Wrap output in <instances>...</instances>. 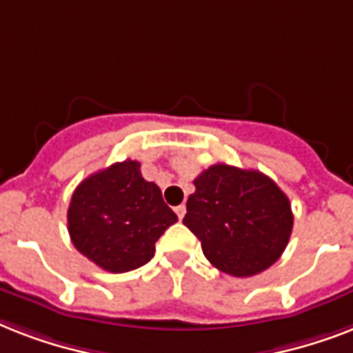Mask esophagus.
I'll return each mask as SVG.
<instances>
[{"mask_svg":"<svg viewBox=\"0 0 353 353\" xmlns=\"http://www.w3.org/2000/svg\"><path fill=\"white\" fill-rule=\"evenodd\" d=\"M176 214L179 220H183V218H185V214H187V207H185V205H179V207H176Z\"/></svg>","mask_w":353,"mask_h":353,"instance_id":"1","label":"esophagus"}]
</instances>
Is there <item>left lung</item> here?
<instances>
[{"mask_svg": "<svg viewBox=\"0 0 353 353\" xmlns=\"http://www.w3.org/2000/svg\"><path fill=\"white\" fill-rule=\"evenodd\" d=\"M194 185L183 223L216 269L241 279L262 273L282 256L293 212L273 179L220 163L201 172Z\"/></svg>", "mask_w": 353, "mask_h": 353, "instance_id": "8db88e82", "label": "left lung"}]
</instances>
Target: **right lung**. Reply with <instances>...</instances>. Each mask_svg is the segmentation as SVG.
Instances as JSON below:
<instances>
[{
	"mask_svg": "<svg viewBox=\"0 0 353 353\" xmlns=\"http://www.w3.org/2000/svg\"><path fill=\"white\" fill-rule=\"evenodd\" d=\"M177 221L161 188L126 159L85 177L68 209L77 251L110 273H126L152 260L155 241Z\"/></svg>",
	"mask_w": 353,
	"mask_h": 353,
	"instance_id": "right-lung-1",
	"label": "right lung"
}]
</instances>
